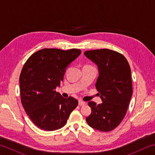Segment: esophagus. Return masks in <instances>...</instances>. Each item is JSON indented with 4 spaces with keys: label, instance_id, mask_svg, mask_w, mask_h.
Segmentation results:
<instances>
[{
    "label": "esophagus",
    "instance_id": "esophagus-1",
    "mask_svg": "<svg viewBox=\"0 0 155 155\" xmlns=\"http://www.w3.org/2000/svg\"><path fill=\"white\" fill-rule=\"evenodd\" d=\"M78 105H79V106H84V105H85V102L82 101H78Z\"/></svg>",
    "mask_w": 155,
    "mask_h": 155
}]
</instances>
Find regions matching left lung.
<instances>
[{
  "label": "left lung",
  "instance_id": "obj_1",
  "mask_svg": "<svg viewBox=\"0 0 155 155\" xmlns=\"http://www.w3.org/2000/svg\"><path fill=\"white\" fill-rule=\"evenodd\" d=\"M85 56L98 66L96 87L103 103L89 102L90 127L103 132L114 130L122 121L133 94L130 68L127 59L109 49L87 51Z\"/></svg>",
  "mask_w": 155,
  "mask_h": 155
}]
</instances>
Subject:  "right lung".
<instances>
[{
    "instance_id": "1",
    "label": "right lung",
    "mask_w": 155,
    "mask_h": 155,
    "mask_svg": "<svg viewBox=\"0 0 155 155\" xmlns=\"http://www.w3.org/2000/svg\"><path fill=\"white\" fill-rule=\"evenodd\" d=\"M78 49L44 48L26 61L20 75L21 102L32 122L41 129L55 130L66 124L78 101L65 98L57 87L64 80L68 65L80 55Z\"/></svg>"
}]
</instances>
